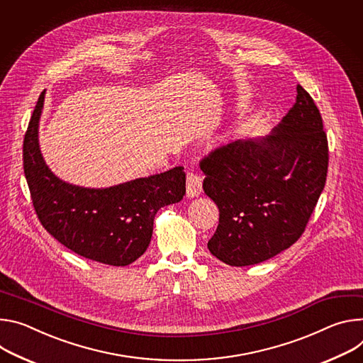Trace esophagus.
<instances>
[{
  "mask_svg": "<svg viewBox=\"0 0 363 363\" xmlns=\"http://www.w3.org/2000/svg\"><path fill=\"white\" fill-rule=\"evenodd\" d=\"M186 191H187V197H197L200 193H202V177L197 176L196 173H189Z\"/></svg>",
  "mask_w": 363,
  "mask_h": 363,
  "instance_id": "1",
  "label": "esophagus"
}]
</instances>
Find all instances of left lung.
I'll use <instances>...</instances> for the list:
<instances>
[{
  "label": "left lung",
  "instance_id": "left-lung-1",
  "mask_svg": "<svg viewBox=\"0 0 363 363\" xmlns=\"http://www.w3.org/2000/svg\"><path fill=\"white\" fill-rule=\"evenodd\" d=\"M328 164L323 119L297 85L296 104L269 135L230 143L200 161L203 190L219 208L212 255L247 267L290 248L325 189Z\"/></svg>",
  "mask_w": 363,
  "mask_h": 363
}]
</instances>
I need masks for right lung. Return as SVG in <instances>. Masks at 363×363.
I'll use <instances>...</instances> for the list:
<instances>
[{"mask_svg":"<svg viewBox=\"0 0 363 363\" xmlns=\"http://www.w3.org/2000/svg\"><path fill=\"white\" fill-rule=\"evenodd\" d=\"M46 91L38 96L23 144L24 174L34 211L62 245L88 259L125 267L150 245L158 209L186 194L183 167L105 189L60 180L46 164L38 145V123Z\"/></svg>","mask_w":363,"mask_h":363,"instance_id":"right-lung-1","label":"right lung"}]
</instances>
